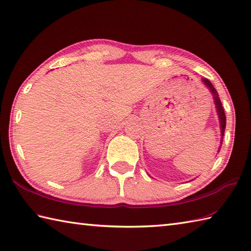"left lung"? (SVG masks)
<instances>
[{"label": "left lung", "instance_id": "obj_1", "mask_svg": "<svg viewBox=\"0 0 251 251\" xmlns=\"http://www.w3.org/2000/svg\"><path fill=\"white\" fill-rule=\"evenodd\" d=\"M201 82L204 83L205 86L209 89V92L211 93L212 97H214V102L216 105V110H217V114L218 117H219V122H220V130H221V140H220V147L218 149V152L220 151L221 146H222V141H223V136H225V130H226V117L225 114V110H223V106L221 103V100L219 98V95H218L216 88L212 86V84L210 83L209 79L207 78H201Z\"/></svg>", "mask_w": 251, "mask_h": 251}]
</instances>
